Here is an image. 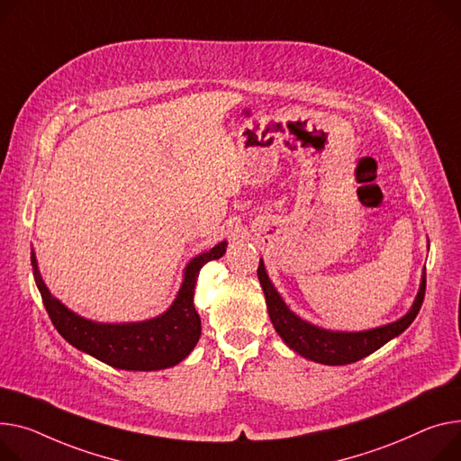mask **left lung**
I'll use <instances>...</instances> for the list:
<instances>
[{
  "instance_id": "8db88e82",
  "label": "left lung",
  "mask_w": 461,
  "mask_h": 461,
  "mask_svg": "<svg viewBox=\"0 0 461 461\" xmlns=\"http://www.w3.org/2000/svg\"><path fill=\"white\" fill-rule=\"evenodd\" d=\"M258 278L265 293L268 317L274 324V330L278 331V335L289 348L322 365H348L359 361L384 347L387 341L394 339L396 335H401L415 321L426 291V272H422L415 302L402 319L365 331H331L305 322L287 308V303L284 302L280 293L276 291V287L268 280L263 259L258 267Z\"/></svg>"
}]
</instances>
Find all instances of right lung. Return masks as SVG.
<instances>
[{"mask_svg": "<svg viewBox=\"0 0 461 461\" xmlns=\"http://www.w3.org/2000/svg\"><path fill=\"white\" fill-rule=\"evenodd\" d=\"M226 247L228 242L222 240L191 259L170 308L159 317L140 322H95L70 312L46 287L35 252H31V265H33L35 282L53 326L72 347L114 369L159 371L177 365L196 347L202 333L200 315L193 302L196 278L207 261L219 259L226 254Z\"/></svg>", "mask_w": 461, "mask_h": 461, "instance_id": "1", "label": "right lung"}]
</instances>
